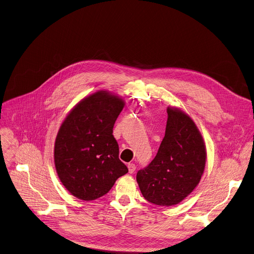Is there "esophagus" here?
Masks as SVG:
<instances>
[{
    "label": "esophagus",
    "mask_w": 254,
    "mask_h": 254,
    "mask_svg": "<svg viewBox=\"0 0 254 254\" xmlns=\"http://www.w3.org/2000/svg\"><path fill=\"white\" fill-rule=\"evenodd\" d=\"M127 168H128V172L129 173H133L135 171V165L133 163H128L127 164Z\"/></svg>",
    "instance_id": "obj_1"
}]
</instances>
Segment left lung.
<instances>
[{"instance_id":"left-lung-1","label":"left lung","mask_w":254,"mask_h":254,"mask_svg":"<svg viewBox=\"0 0 254 254\" xmlns=\"http://www.w3.org/2000/svg\"><path fill=\"white\" fill-rule=\"evenodd\" d=\"M167 113L165 135L156 157L136 173L143 196L163 206L179 203L196 188L206 159L203 139L190 115L173 107Z\"/></svg>"}]
</instances>
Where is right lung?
<instances>
[{"mask_svg":"<svg viewBox=\"0 0 254 254\" xmlns=\"http://www.w3.org/2000/svg\"><path fill=\"white\" fill-rule=\"evenodd\" d=\"M124 106L119 96L98 91L82 99L62 124L55 144V165L64 187L77 198L101 197L128 172L112 134Z\"/></svg>","mask_w":254,"mask_h":254,"instance_id":"right-lung-1","label":"right lung"}]
</instances>
